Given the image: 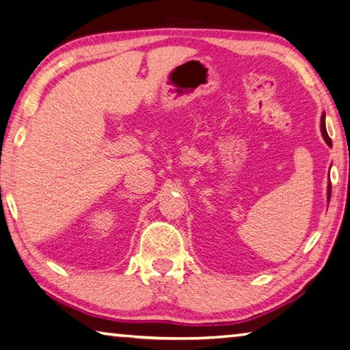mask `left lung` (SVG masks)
<instances>
[{
  "label": "left lung",
  "mask_w": 350,
  "mask_h": 350,
  "mask_svg": "<svg viewBox=\"0 0 350 350\" xmlns=\"http://www.w3.org/2000/svg\"><path fill=\"white\" fill-rule=\"evenodd\" d=\"M321 134H323V139L325 140V144H327L329 146H332V140H330V137L327 135V131H325V114L321 116ZM330 193H332V185H330V182H329V185H327V199L329 200H330Z\"/></svg>",
  "instance_id": "left-lung-1"
}]
</instances>
